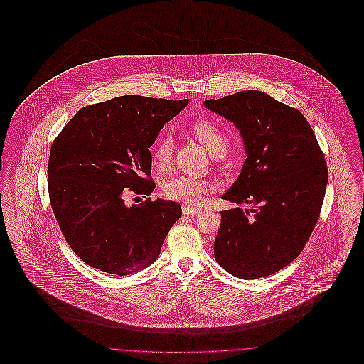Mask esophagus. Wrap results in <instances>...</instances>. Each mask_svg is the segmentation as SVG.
I'll use <instances>...</instances> for the list:
<instances>
[{"mask_svg":"<svg viewBox=\"0 0 364 364\" xmlns=\"http://www.w3.org/2000/svg\"><path fill=\"white\" fill-rule=\"evenodd\" d=\"M182 211H183V214H189V215H193V214L200 213L199 208H189L188 205H183V206H182Z\"/></svg>","mask_w":364,"mask_h":364,"instance_id":"esophagus-1","label":"esophagus"}]
</instances>
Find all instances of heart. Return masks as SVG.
I'll return each instance as SVG.
<instances>
[{
    "mask_svg": "<svg viewBox=\"0 0 364 364\" xmlns=\"http://www.w3.org/2000/svg\"><path fill=\"white\" fill-rule=\"evenodd\" d=\"M193 137L205 146V149L213 156H223L227 154L230 141L225 133L214 124L211 120L208 119H200L196 120L191 126ZM172 153H173V143L172 140L164 134L158 139L151 156H153V166L156 169H166L171 164L172 159ZM213 186L200 179H193L189 176H175L169 179L165 186H164V195L165 198L171 200H179L185 202L186 205L191 206H200L205 202V196L208 192H211Z\"/></svg>",
    "mask_w": 364,
    "mask_h": 364,
    "instance_id": "heart-1",
    "label": "heart"
}]
</instances>
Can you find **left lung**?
Wrapping results in <instances>:
<instances>
[{"label": "left lung", "mask_w": 364, "mask_h": 364, "mask_svg": "<svg viewBox=\"0 0 364 364\" xmlns=\"http://www.w3.org/2000/svg\"><path fill=\"white\" fill-rule=\"evenodd\" d=\"M205 105L240 129L248 154L223 199L252 205L221 211L214 258L241 279L273 274L301 254L319 218L328 183L323 153L303 113L264 92Z\"/></svg>", "instance_id": "8db88e82"}]
</instances>
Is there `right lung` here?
<instances>
[{
  "mask_svg": "<svg viewBox=\"0 0 364 364\" xmlns=\"http://www.w3.org/2000/svg\"><path fill=\"white\" fill-rule=\"evenodd\" d=\"M186 105L188 100L117 97L80 109L54 139L50 205L67 244L87 264L124 276L158 258L182 208L151 198L126 207L124 195L153 193L149 149Z\"/></svg>",
  "mask_w": 364,
  "mask_h": 364,
  "instance_id": "obj_1",
  "label": "right lung"
}]
</instances>
